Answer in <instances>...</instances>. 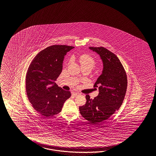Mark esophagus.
Wrapping results in <instances>:
<instances>
[{
    "label": "esophagus",
    "instance_id": "esophagus-1",
    "mask_svg": "<svg viewBox=\"0 0 156 156\" xmlns=\"http://www.w3.org/2000/svg\"><path fill=\"white\" fill-rule=\"evenodd\" d=\"M78 94H80V93H78V92H74V93H73V95H75V96Z\"/></svg>",
    "mask_w": 156,
    "mask_h": 156
}]
</instances>
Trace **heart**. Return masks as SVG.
Instances as JSON below:
<instances>
[{
    "label": "heart",
    "instance_id": "1",
    "mask_svg": "<svg viewBox=\"0 0 156 156\" xmlns=\"http://www.w3.org/2000/svg\"><path fill=\"white\" fill-rule=\"evenodd\" d=\"M80 65L82 66L89 67L91 69H93L96 64V62L95 61L93 57L90 56L87 54L82 55L79 59Z\"/></svg>",
    "mask_w": 156,
    "mask_h": 156
}]
</instances>
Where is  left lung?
<instances>
[{
  "instance_id": "1",
  "label": "left lung",
  "mask_w": 156,
  "mask_h": 156,
  "mask_svg": "<svg viewBox=\"0 0 156 156\" xmlns=\"http://www.w3.org/2000/svg\"><path fill=\"white\" fill-rule=\"evenodd\" d=\"M99 54L103 62V71L94 87L99 94L93 99L86 95V103L80 107L82 116L93 124L104 121L113 114L122 104L127 89L126 71L114 53L103 47H89Z\"/></svg>"
}]
</instances>
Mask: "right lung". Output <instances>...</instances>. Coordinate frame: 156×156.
Here are the masks:
<instances>
[{
	"label": "right lung",
	"mask_w": 156,
	"mask_h": 156,
	"mask_svg": "<svg viewBox=\"0 0 156 156\" xmlns=\"http://www.w3.org/2000/svg\"><path fill=\"white\" fill-rule=\"evenodd\" d=\"M74 47L52 45L34 58L26 76V89L30 102L38 113L49 117L61 112L71 97L69 91L58 87L55 81L61 73L66 53Z\"/></svg>",
	"instance_id": "1"
}]
</instances>
